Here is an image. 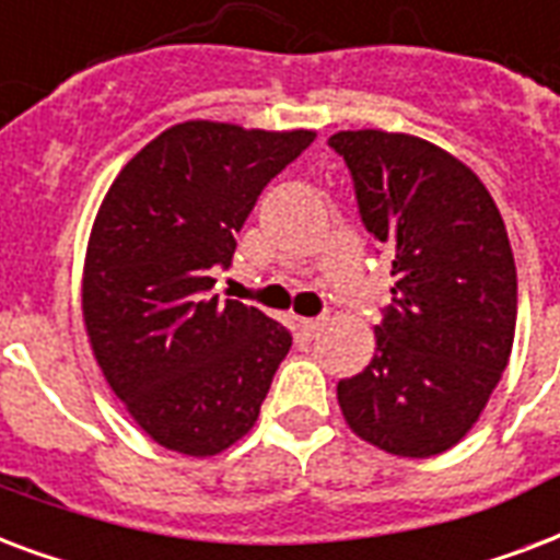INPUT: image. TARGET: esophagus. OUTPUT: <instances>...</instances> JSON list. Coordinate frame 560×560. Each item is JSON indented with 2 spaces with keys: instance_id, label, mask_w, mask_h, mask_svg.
I'll list each match as a JSON object with an SVG mask.
<instances>
[{
  "instance_id": "obj_1",
  "label": "esophagus",
  "mask_w": 560,
  "mask_h": 560,
  "mask_svg": "<svg viewBox=\"0 0 560 560\" xmlns=\"http://www.w3.org/2000/svg\"><path fill=\"white\" fill-rule=\"evenodd\" d=\"M328 319L326 317H317V319H299V335L305 337V340H314L319 337V331L326 328Z\"/></svg>"
}]
</instances>
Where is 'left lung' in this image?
Here are the masks:
<instances>
[{
	"instance_id": "obj_1",
	"label": "left lung",
	"mask_w": 560,
	"mask_h": 560,
	"mask_svg": "<svg viewBox=\"0 0 560 560\" xmlns=\"http://www.w3.org/2000/svg\"><path fill=\"white\" fill-rule=\"evenodd\" d=\"M328 147L396 276L373 361L337 384V402L361 441L432 458L476 425L511 358L517 267L505 223L479 176L429 140L361 128Z\"/></svg>"
}]
</instances>
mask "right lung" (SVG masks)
Segmentation results:
<instances>
[{
	"instance_id": "1",
	"label": "right lung",
	"mask_w": 560,
	"mask_h": 560,
	"mask_svg": "<svg viewBox=\"0 0 560 560\" xmlns=\"http://www.w3.org/2000/svg\"><path fill=\"white\" fill-rule=\"evenodd\" d=\"M314 131L190 119L131 158L93 223L81 311L93 355L131 420L164 450L211 458L249 432L290 331L213 296L234 234Z\"/></svg>"
}]
</instances>
